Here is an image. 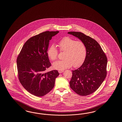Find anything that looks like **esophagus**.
Instances as JSON below:
<instances>
[{
    "mask_svg": "<svg viewBox=\"0 0 122 122\" xmlns=\"http://www.w3.org/2000/svg\"><path fill=\"white\" fill-rule=\"evenodd\" d=\"M64 71H63V70H59L58 71V72L59 73H62V72H63Z\"/></svg>",
    "mask_w": 122,
    "mask_h": 122,
    "instance_id": "obj_1",
    "label": "esophagus"
}]
</instances>
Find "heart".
<instances>
[{
  "label": "heart",
  "mask_w": 122,
  "mask_h": 122,
  "mask_svg": "<svg viewBox=\"0 0 122 122\" xmlns=\"http://www.w3.org/2000/svg\"><path fill=\"white\" fill-rule=\"evenodd\" d=\"M61 51H65L64 59L57 61L52 64L54 69L65 70L73 65L78 67L83 64L86 59L87 50L85 44L81 41H76L69 36L62 38L58 43ZM50 59L54 61L57 58L58 51L56 46L52 44L47 51Z\"/></svg>",
  "instance_id": "1"
}]
</instances>
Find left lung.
Wrapping results in <instances>:
<instances>
[{
	"label": "left lung",
	"instance_id": "left-lung-1",
	"mask_svg": "<svg viewBox=\"0 0 122 122\" xmlns=\"http://www.w3.org/2000/svg\"><path fill=\"white\" fill-rule=\"evenodd\" d=\"M67 34L83 42L87 50L83 64L72 71L70 87L80 96H88L97 90L106 77L107 58L95 40L79 32H68Z\"/></svg>",
	"mask_w": 122,
	"mask_h": 122
}]
</instances>
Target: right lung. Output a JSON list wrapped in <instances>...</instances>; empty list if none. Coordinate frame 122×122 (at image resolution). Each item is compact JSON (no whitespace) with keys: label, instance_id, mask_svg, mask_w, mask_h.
Returning a JSON list of instances; mask_svg holds the SVG:
<instances>
[{"label":"right lung","instance_id":"1","mask_svg":"<svg viewBox=\"0 0 122 122\" xmlns=\"http://www.w3.org/2000/svg\"><path fill=\"white\" fill-rule=\"evenodd\" d=\"M59 31H45L28 39L17 58L19 81L32 95L41 97L49 92L55 86L57 70L44 72L51 66L47 55L50 41Z\"/></svg>","mask_w":122,"mask_h":122}]
</instances>
